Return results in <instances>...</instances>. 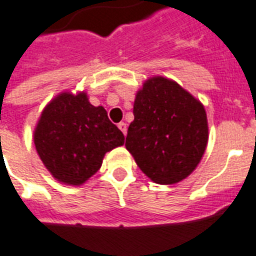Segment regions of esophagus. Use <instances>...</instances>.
I'll return each mask as SVG.
<instances>
[{
	"label": "esophagus",
	"mask_w": 256,
	"mask_h": 256,
	"mask_svg": "<svg viewBox=\"0 0 256 256\" xmlns=\"http://www.w3.org/2000/svg\"><path fill=\"white\" fill-rule=\"evenodd\" d=\"M118 128H120V130L122 132V134H124V135H126V122H122V121H121V122H118Z\"/></svg>",
	"instance_id": "34e87169"
}]
</instances>
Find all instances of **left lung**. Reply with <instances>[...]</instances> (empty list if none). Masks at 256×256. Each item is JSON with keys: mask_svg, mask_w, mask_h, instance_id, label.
I'll use <instances>...</instances> for the list:
<instances>
[{"mask_svg": "<svg viewBox=\"0 0 256 256\" xmlns=\"http://www.w3.org/2000/svg\"><path fill=\"white\" fill-rule=\"evenodd\" d=\"M126 147L140 170L158 184H174L191 174L208 139L203 105L180 86L152 78L136 94Z\"/></svg>", "mask_w": 256, "mask_h": 256, "instance_id": "left-lung-1", "label": "left lung"}]
</instances>
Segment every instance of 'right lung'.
I'll list each match as a JSON object with an SVG mask.
<instances>
[{"label": "right lung", "instance_id": "add662e5", "mask_svg": "<svg viewBox=\"0 0 256 256\" xmlns=\"http://www.w3.org/2000/svg\"><path fill=\"white\" fill-rule=\"evenodd\" d=\"M126 136L102 106L84 92L58 95L44 108L34 142L44 166L58 182L80 186L102 165L104 156L124 144Z\"/></svg>", "mask_w": 256, "mask_h": 256}]
</instances>
